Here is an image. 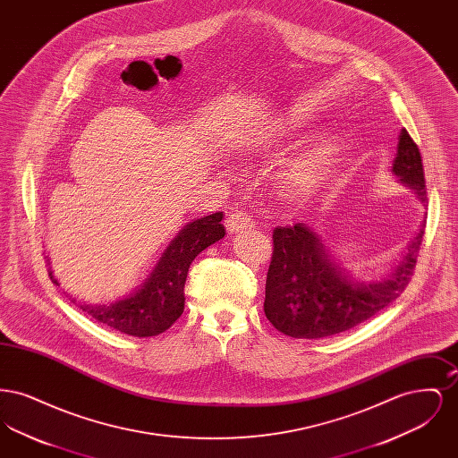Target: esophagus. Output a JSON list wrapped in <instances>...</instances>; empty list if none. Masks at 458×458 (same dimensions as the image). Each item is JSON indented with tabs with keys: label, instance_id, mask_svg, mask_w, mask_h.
<instances>
[{
	"label": "esophagus",
	"instance_id": "obj_1",
	"mask_svg": "<svg viewBox=\"0 0 458 458\" xmlns=\"http://www.w3.org/2000/svg\"><path fill=\"white\" fill-rule=\"evenodd\" d=\"M225 226L230 233H237V232H243V230H250L256 226V221L252 216H249L247 213H232L226 221H225Z\"/></svg>",
	"mask_w": 458,
	"mask_h": 458
}]
</instances>
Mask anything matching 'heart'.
Segmentation results:
<instances>
[{
    "label": "heart",
    "mask_w": 458,
    "mask_h": 458,
    "mask_svg": "<svg viewBox=\"0 0 458 458\" xmlns=\"http://www.w3.org/2000/svg\"><path fill=\"white\" fill-rule=\"evenodd\" d=\"M280 129L267 131L261 137V144L269 146L278 139ZM336 157V146L331 142H319L299 154L284 172V185L290 194L301 197L314 192L327 180V174Z\"/></svg>",
    "instance_id": "obj_1"
}]
</instances>
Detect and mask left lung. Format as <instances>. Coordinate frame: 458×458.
<instances>
[{"mask_svg": "<svg viewBox=\"0 0 458 458\" xmlns=\"http://www.w3.org/2000/svg\"><path fill=\"white\" fill-rule=\"evenodd\" d=\"M393 174L428 202V189L419 148L402 131ZM424 226L409 254L381 284L353 282L327 254L323 240L305 223L273 230V256L266 278L264 314L292 338H325L364 323L398 299L414 276Z\"/></svg>", "mask_w": 458, "mask_h": 458, "instance_id": "1", "label": "left lung"}]
</instances>
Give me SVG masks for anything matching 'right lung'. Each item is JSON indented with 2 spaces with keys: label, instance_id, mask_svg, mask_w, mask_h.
<instances>
[{
  "label": "right lung",
  "instance_id": "obj_1",
  "mask_svg": "<svg viewBox=\"0 0 458 458\" xmlns=\"http://www.w3.org/2000/svg\"><path fill=\"white\" fill-rule=\"evenodd\" d=\"M221 218L223 213H215L189 223L165 250L144 286L129 299L103 307L81 305L82 310L98 323L131 336L146 338L166 331L183 312V286L191 262L225 237Z\"/></svg>",
  "mask_w": 458,
  "mask_h": 458
}]
</instances>
